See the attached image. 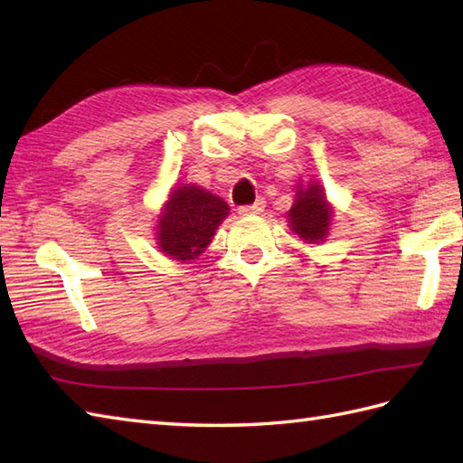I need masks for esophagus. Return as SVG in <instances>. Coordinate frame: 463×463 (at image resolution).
Segmentation results:
<instances>
[{"label":"esophagus","instance_id":"1","mask_svg":"<svg viewBox=\"0 0 463 463\" xmlns=\"http://www.w3.org/2000/svg\"><path fill=\"white\" fill-rule=\"evenodd\" d=\"M264 199H257V203H252V204H249V206H241L239 209V214H242V216H249V214H260L262 211H264Z\"/></svg>","mask_w":463,"mask_h":463}]
</instances>
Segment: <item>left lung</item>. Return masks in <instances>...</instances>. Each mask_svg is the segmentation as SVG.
Listing matches in <instances>:
<instances>
[{
    "label": "left lung",
    "mask_w": 463,
    "mask_h": 463,
    "mask_svg": "<svg viewBox=\"0 0 463 463\" xmlns=\"http://www.w3.org/2000/svg\"><path fill=\"white\" fill-rule=\"evenodd\" d=\"M334 209L326 199V191L318 181L297 184V194L288 211V226L298 239L308 244H322L332 226Z\"/></svg>",
    "instance_id": "obj_1"
}]
</instances>
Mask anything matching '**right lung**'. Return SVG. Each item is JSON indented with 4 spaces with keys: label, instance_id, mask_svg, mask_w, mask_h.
I'll list each match as a JSON object with an SVG mask.
<instances>
[{
    "label": "right lung",
    "instance_id": "add662e5",
    "mask_svg": "<svg viewBox=\"0 0 463 463\" xmlns=\"http://www.w3.org/2000/svg\"><path fill=\"white\" fill-rule=\"evenodd\" d=\"M226 216L229 204L221 196L196 184L175 186L156 216V249L173 260H194L213 242Z\"/></svg>",
    "mask_w": 463,
    "mask_h": 463
}]
</instances>
